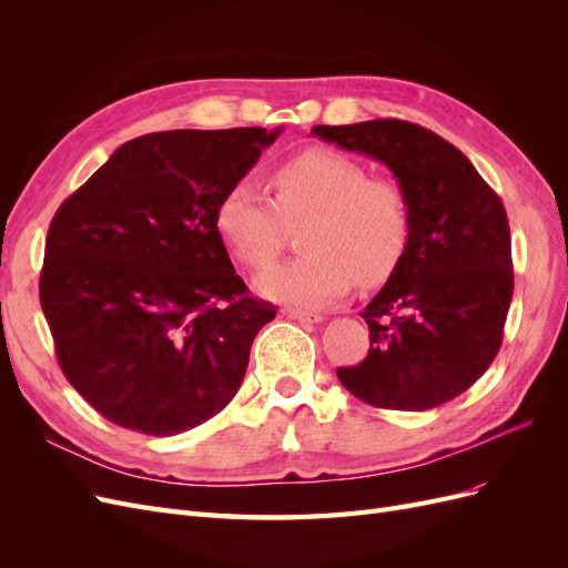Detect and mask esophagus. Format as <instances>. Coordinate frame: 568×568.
<instances>
[{
	"label": "esophagus",
	"instance_id": "esophagus-1",
	"mask_svg": "<svg viewBox=\"0 0 568 568\" xmlns=\"http://www.w3.org/2000/svg\"><path fill=\"white\" fill-rule=\"evenodd\" d=\"M284 315H286V317H291V320L311 322V324H313V322H322V320H324L320 313H313V311H301V307H286Z\"/></svg>",
	"mask_w": 568,
	"mask_h": 568
}]
</instances>
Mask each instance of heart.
Returning <instances> with one entry per match:
<instances>
[{
  "label": "heart",
  "instance_id": "1",
  "mask_svg": "<svg viewBox=\"0 0 568 568\" xmlns=\"http://www.w3.org/2000/svg\"><path fill=\"white\" fill-rule=\"evenodd\" d=\"M272 199L251 180L225 189L215 227L239 263L263 270L284 248L286 225H301L305 255L267 270L255 288L270 301L324 307L359 277L379 284L398 267L409 244L412 209L403 184L346 153L307 149L274 168Z\"/></svg>",
  "mask_w": 568,
  "mask_h": 568
}]
</instances>
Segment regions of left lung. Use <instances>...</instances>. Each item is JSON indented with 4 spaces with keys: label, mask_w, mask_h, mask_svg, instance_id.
Segmentation results:
<instances>
[{
    "label": "left lung",
    "mask_w": 568,
    "mask_h": 568,
    "mask_svg": "<svg viewBox=\"0 0 568 568\" xmlns=\"http://www.w3.org/2000/svg\"><path fill=\"white\" fill-rule=\"evenodd\" d=\"M315 136L382 161L412 209L409 244L363 315L369 353L338 382L374 407L422 412L457 398L503 346L514 294L505 205L464 153L398 118L315 125Z\"/></svg>",
    "instance_id": "obj_1"
}]
</instances>
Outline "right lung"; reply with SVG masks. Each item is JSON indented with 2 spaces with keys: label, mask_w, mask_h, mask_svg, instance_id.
Returning <instances> with one entry per match:
<instances>
[{
  "label": "right lung",
  "mask_w": 568,
  "mask_h": 568,
  "mask_svg": "<svg viewBox=\"0 0 568 568\" xmlns=\"http://www.w3.org/2000/svg\"><path fill=\"white\" fill-rule=\"evenodd\" d=\"M280 132L136 136L59 205L42 313L65 379L109 422L175 436L242 386L251 343L277 307L234 272L215 209Z\"/></svg>",
  "instance_id": "1"
}]
</instances>
